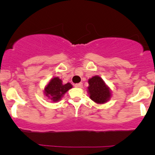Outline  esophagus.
<instances>
[{
    "instance_id": "esophagus-1",
    "label": "esophagus",
    "mask_w": 155,
    "mask_h": 155,
    "mask_svg": "<svg viewBox=\"0 0 155 155\" xmlns=\"http://www.w3.org/2000/svg\"><path fill=\"white\" fill-rule=\"evenodd\" d=\"M75 87H82V86H83V85H82V82H80V83H78V84H75L74 85Z\"/></svg>"
}]
</instances>
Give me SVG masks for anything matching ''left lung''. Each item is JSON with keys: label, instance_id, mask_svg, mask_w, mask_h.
Listing matches in <instances>:
<instances>
[{"label": "left lung", "instance_id": "left-lung-1", "mask_svg": "<svg viewBox=\"0 0 155 155\" xmlns=\"http://www.w3.org/2000/svg\"><path fill=\"white\" fill-rule=\"evenodd\" d=\"M89 86L87 87L90 98L97 104H105L111 97L109 87L105 84L102 78L94 76L88 79Z\"/></svg>", "mask_w": 155, "mask_h": 155}]
</instances>
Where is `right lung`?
Returning a JSON list of instances; mask_svg holds the SVG:
<instances>
[{
  "instance_id": "add662e5",
  "label": "right lung",
  "mask_w": 155,
  "mask_h": 155,
  "mask_svg": "<svg viewBox=\"0 0 155 155\" xmlns=\"http://www.w3.org/2000/svg\"><path fill=\"white\" fill-rule=\"evenodd\" d=\"M72 87L73 86L70 82L64 85L61 79H59L58 77H54L50 80L48 85L45 87L44 93L46 96L50 98L53 102H57L60 101L63 95L68 90L72 88Z\"/></svg>"
}]
</instances>
